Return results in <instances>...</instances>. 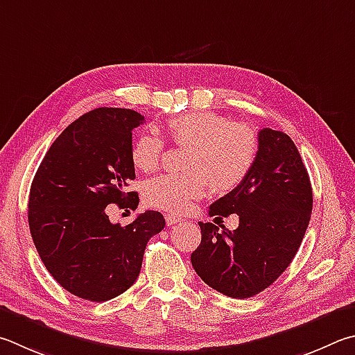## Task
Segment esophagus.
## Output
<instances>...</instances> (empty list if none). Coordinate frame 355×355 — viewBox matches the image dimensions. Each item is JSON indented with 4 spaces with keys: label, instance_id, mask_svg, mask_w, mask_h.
Instances as JSON below:
<instances>
[{
    "label": "esophagus",
    "instance_id": "34e87169",
    "mask_svg": "<svg viewBox=\"0 0 355 355\" xmlns=\"http://www.w3.org/2000/svg\"><path fill=\"white\" fill-rule=\"evenodd\" d=\"M182 222H183V218H182V217H178V216H172V214L166 216V223H167V227H173V225L182 223Z\"/></svg>",
    "mask_w": 355,
    "mask_h": 355
}]
</instances>
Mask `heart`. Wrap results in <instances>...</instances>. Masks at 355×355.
<instances>
[{"label":"heart","instance_id":"obj_1","mask_svg":"<svg viewBox=\"0 0 355 355\" xmlns=\"http://www.w3.org/2000/svg\"><path fill=\"white\" fill-rule=\"evenodd\" d=\"M166 128L177 146H188L182 173H166L147 180L143 200L147 206L184 212L208 192L228 194L239 186L257 157V133L242 122H230L214 112H191L167 119ZM163 139L143 133L133 141L132 164L137 171L153 172L163 158Z\"/></svg>","mask_w":355,"mask_h":355}]
</instances>
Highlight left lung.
I'll return each instance as SVG.
<instances>
[{
	"label": "left lung",
	"instance_id": "left-lung-1",
	"mask_svg": "<svg viewBox=\"0 0 355 355\" xmlns=\"http://www.w3.org/2000/svg\"><path fill=\"white\" fill-rule=\"evenodd\" d=\"M247 178L209 206V217L239 216V227L218 233L198 222L202 242L191 254L206 284L230 298L261 293L290 266L312 214V186L298 149L284 132L262 128Z\"/></svg>",
	"mask_w": 355,
	"mask_h": 355
}]
</instances>
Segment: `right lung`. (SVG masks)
Returning a JSON list of instances; mask_svg holds the SVG:
<instances>
[{"mask_svg": "<svg viewBox=\"0 0 355 355\" xmlns=\"http://www.w3.org/2000/svg\"><path fill=\"white\" fill-rule=\"evenodd\" d=\"M144 116L96 108L63 130L38 166L29 194V230L51 276L79 298L102 302L138 279L146 245L166 227L146 211L127 227L112 223L108 205L137 209L132 130Z\"/></svg>", "mask_w": 355, "mask_h": 355, "instance_id": "right-lung-1", "label": "right lung"}]
</instances>
